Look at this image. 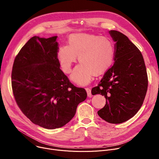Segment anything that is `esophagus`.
<instances>
[{
    "label": "esophagus",
    "mask_w": 159,
    "mask_h": 159,
    "mask_svg": "<svg viewBox=\"0 0 159 159\" xmlns=\"http://www.w3.org/2000/svg\"><path fill=\"white\" fill-rule=\"evenodd\" d=\"M85 90H86V91H87L88 97H91L92 96V94H91V90H90V89L89 88V87H87V88H85Z\"/></svg>",
    "instance_id": "obj_1"
}]
</instances>
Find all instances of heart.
Returning <instances> with one entry per match:
<instances>
[{"label":"heart","instance_id":"obj_1","mask_svg":"<svg viewBox=\"0 0 159 159\" xmlns=\"http://www.w3.org/2000/svg\"><path fill=\"white\" fill-rule=\"evenodd\" d=\"M69 44L60 46L57 57L61 69L70 73L77 56L80 63L74 69L71 79L80 85L92 80L95 73L101 74L107 70L113 63L115 46L106 36L95 34H74L69 38Z\"/></svg>","mask_w":159,"mask_h":159}]
</instances>
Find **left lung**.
Returning a JSON list of instances; mask_svg holds the SVG:
<instances>
[{
  "mask_svg": "<svg viewBox=\"0 0 159 159\" xmlns=\"http://www.w3.org/2000/svg\"><path fill=\"white\" fill-rule=\"evenodd\" d=\"M115 44V62L104 75L93 95L104 96V107L98 111L106 121L119 124L137 114L145 99L148 77L140 51L123 33L109 31Z\"/></svg>",
  "mask_w": 159,
  "mask_h": 159,
  "instance_id": "left-lung-1",
  "label": "left lung"
}]
</instances>
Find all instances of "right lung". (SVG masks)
Returning a JSON list of instances; mask_svg holds the SVG:
<instances>
[{"instance_id": "obj_1", "label": "right lung", "mask_w": 159, "mask_h": 159, "mask_svg": "<svg viewBox=\"0 0 159 159\" xmlns=\"http://www.w3.org/2000/svg\"><path fill=\"white\" fill-rule=\"evenodd\" d=\"M57 36H34L15 58L11 74L16 102L34 124L46 129L63 126L85 100L84 88L74 85L60 69Z\"/></svg>"}]
</instances>
